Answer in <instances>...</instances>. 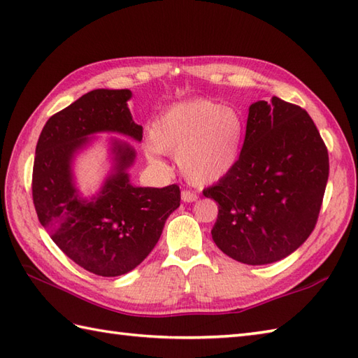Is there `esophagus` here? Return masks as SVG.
<instances>
[{
  "instance_id": "1",
  "label": "esophagus",
  "mask_w": 358,
  "mask_h": 358,
  "mask_svg": "<svg viewBox=\"0 0 358 358\" xmlns=\"http://www.w3.org/2000/svg\"><path fill=\"white\" fill-rule=\"evenodd\" d=\"M181 200L186 201V203H194V201L199 200V195H196L192 191H187V189H186V191H181Z\"/></svg>"
}]
</instances>
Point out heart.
Masks as SVG:
<instances>
[{
  "instance_id": "obj_1",
  "label": "heart",
  "mask_w": 358,
  "mask_h": 358,
  "mask_svg": "<svg viewBox=\"0 0 358 358\" xmlns=\"http://www.w3.org/2000/svg\"><path fill=\"white\" fill-rule=\"evenodd\" d=\"M246 124L241 113L222 103L195 98L173 104L150 126L148 154L177 155L180 171L194 185H209L223 178L237 164Z\"/></svg>"
}]
</instances>
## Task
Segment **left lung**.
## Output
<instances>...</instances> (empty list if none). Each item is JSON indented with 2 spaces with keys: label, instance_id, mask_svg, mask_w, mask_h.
<instances>
[{
  "label": "left lung",
  "instance_id": "left-lung-1",
  "mask_svg": "<svg viewBox=\"0 0 358 358\" xmlns=\"http://www.w3.org/2000/svg\"><path fill=\"white\" fill-rule=\"evenodd\" d=\"M328 177V149L305 109L278 96L250 104L237 164L203 191L218 203L215 245L252 266L292 254L314 231Z\"/></svg>",
  "mask_w": 358,
  "mask_h": 358
}]
</instances>
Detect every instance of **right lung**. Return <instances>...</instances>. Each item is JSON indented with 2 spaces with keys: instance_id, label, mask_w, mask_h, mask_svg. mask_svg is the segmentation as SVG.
I'll list each match as a JSON object with an SVG mask.
<instances>
[{
  "instance_id": "add662e5",
  "label": "right lung",
  "mask_w": 358,
  "mask_h": 358,
  "mask_svg": "<svg viewBox=\"0 0 358 358\" xmlns=\"http://www.w3.org/2000/svg\"><path fill=\"white\" fill-rule=\"evenodd\" d=\"M129 89H95L52 115L36 143L32 196L38 220L53 243L83 269L117 277L135 269L155 248L167 217L180 206V187H135L127 167L135 150L113 141L115 167L100 194L81 199L72 181L75 152L96 132H117L141 141L132 120Z\"/></svg>"
}]
</instances>
